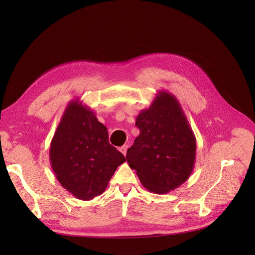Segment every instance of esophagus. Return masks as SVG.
Masks as SVG:
<instances>
[{
	"instance_id": "obj_1",
	"label": "esophagus",
	"mask_w": 255,
	"mask_h": 255,
	"mask_svg": "<svg viewBox=\"0 0 255 255\" xmlns=\"http://www.w3.org/2000/svg\"><path fill=\"white\" fill-rule=\"evenodd\" d=\"M127 149H128V145L127 144H124L122 146H120L119 148V151L122 153L123 155H126V152H127Z\"/></svg>"
}]
</instances>
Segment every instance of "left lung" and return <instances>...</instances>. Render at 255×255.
<instances>
[{
    "label": "left lung",
    "instance_id": "8db88e82",
    "mask_svg": "<svg viewBox=\"0 0 255 255\" xmlns=\"http://www.w3.org/2000/svg\"><path fill=\"white\" fill-rule=\"evenodd\" d=\"M135 125L139 135L128 149L129 166L151 192L164 194L185 183L193 171L196 139L178 99L159 91Z\"/></svg>",
    "mask_w": 255,
    "mask_h": 255
}]
</instances>
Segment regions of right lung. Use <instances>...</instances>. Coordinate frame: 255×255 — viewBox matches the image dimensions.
I'll return each instance as SVG.
<instances>
[{"label": "right lung", "instance_id": "right-lung-1", "mask_svg": "<svg viewBox=\"0 0 255 255\" xmlns=\"http://www.w3.org/2000/svg\"><path fill=\"white\" fill-rule=\"evenodd\" d=\"M49 160L64 188L82 200L102 194L124 155L109 141V132L90 107L71 100L49 148Z\"/></svg>", "mask_w": 255, "mask_h": 255}]
</instances>
